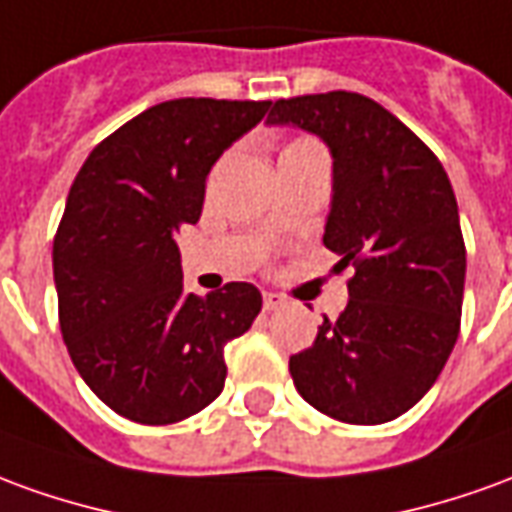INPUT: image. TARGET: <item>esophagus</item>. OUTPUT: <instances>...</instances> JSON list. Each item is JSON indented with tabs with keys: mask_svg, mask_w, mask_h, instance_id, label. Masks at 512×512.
<instances>
[{
	"mask_svg": "<svg viewBox=\"0 0 512 512\" xmlns=\"http://www.w3.org/2000/svg\"><path fill=\"white\" fill-rule=\"evenodd\" d=\"M285 305V299H282L280 293H271V291H263V307L266 310H277V307Z\"/></svg>",
	"mask_w": 512,
	"mask_h": 512,
	"instance_id": "obj_1",
	"label": "esophagus"
}]
</instances>
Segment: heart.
Listing matches in <instances>:
<instances>
[{
  "mask_svg": "<svg viewBox=\"0 0 512 512\" xmlns=\"http://www.w3.org/2000/svg\"><path fill=\"white\" fill-rule=\"evenodd\" d=\"M305 144H310V141H293V144L288 146V149H293V146H305Z\"/></svg>",
  "mask_w": 512,
  "mask_h": 512,
  "instance_id": "heart-1",
  "label": "heart"
}]
</instances>
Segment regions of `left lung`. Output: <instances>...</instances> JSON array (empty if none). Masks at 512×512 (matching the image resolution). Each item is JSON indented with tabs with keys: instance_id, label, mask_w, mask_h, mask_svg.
I'll use <instances>...</instances> for the list:
<instances>
[{
	"instance_id": "left-lung-1",
	"label": "left lung",
	"mask_w": 512,
	"mask_h": 512,
	"mask_svg": "<svg viewBox=\"0 0 512 512\" xmlns=\"http://www.w3.org/2000/svg\"><path fill=\"white\" fill-rule=\"evenodd\" d=\"M268 124L318 135L332 155L324 246L349 266V305L291 357L307 405L346 424L407 413L452 355L460 332L466 244L457 199L430 146L352 91L274 102Z\"/></svg>"
}]
</instances>
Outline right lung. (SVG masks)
<instances>
[{
	"label": "right lung",
	"mask_w": 512,
	"mask_h": 512,
	"mask_svg": "<svg viewBox=\"0 0 512 512\" xmlns=\"http://www.w3.org/2000/svg\"><path fill=\"white\" fill-rule=\"evenodd\" d=\"M271 102L171 99L82 163L57 227L60 332L85 385L119 416L174 424L224 388V346L263 307L252 282L182 291L177 232L196 224L213 163Z\"/></svg>",
	"instance_id": "add662e5"
}]
</instances>
